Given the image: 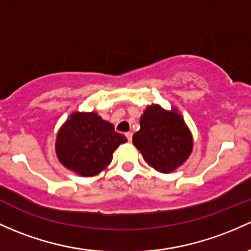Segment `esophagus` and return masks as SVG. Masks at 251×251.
Wrapping results in <instances>:
<instances>
[{
	"label": "esophagus",
	"mask_w": 251,
	"mask_h": 251,
	"mask_svg": "<svg viewBox=\"0 0 251 251\" xmlns=\"http://www.w3.org/2000/svg\"><path fill=\"white\" fill-rule=\"evenodd\" d=\"M125 136H126V138H127L128 142H131V140H132V132H127Z\"/></svg>",
	"instance_id": "obj_1"
}]
</instances>
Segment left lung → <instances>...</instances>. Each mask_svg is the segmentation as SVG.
<instances>
[{"label": "left lung", "mask_w": 251, "mask_h": 251, "mask_svg": "<svg viewBox=\"0 0 251 251\" xmlns=\"http://www.w3.org/2000/svg\"><path fill=\"white\" fill-rule=\"evenodd\" d=\"M140 128L133 134V145L150 167L169 174L191 156L193 136L177 108L172 111L152 103L140 117Z\"/></svg>", "instance_id": "8db88e82"}]
</instances>
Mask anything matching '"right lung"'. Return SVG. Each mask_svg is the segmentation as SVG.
<instances>
[{"label":"right lung","mask_w":251,"mask_h":251,"mask_svg":"<svg viewBox=\"0 0 251 251\" xmlns=\"http://www.w3.org/2000/svg\"><path fill=\"white\" fill-rule=\"evenodd\" d=\"M126 142V137L98 113L73 112L57 132L54 149L67 169L92 177L109 166L114 150Z\"/></svg>","instance_id":"right-lung-1"}]
</instances>
